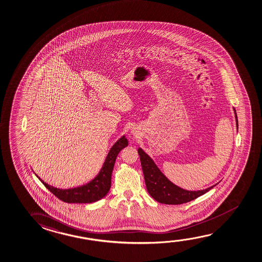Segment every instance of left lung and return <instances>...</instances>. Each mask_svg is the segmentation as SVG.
I'll return each instance as SVG.
<instances>
[{
    "label": "left lung",
    "mask_w": 262,
    "mask_h": 262,
    "mask_svg": "<svg viewBox=\"0 0 262 262\" xmlns=\"http://www.w3.org/2000/svg\"><path fill=\"white\" fill-rule=\"evenodd\" d=\"M235 112V110H234ZM236 124L238 119L235 112ZM141 159V167L144 174L145 183L148 193L156 201L166 205H181L192 201L212 189L213 186L199 191H188L176 186L164 176L154 161L141 148L138 149Z\"/></svg>",
    "instance_id": "left-lung-1"
}]
</instances>
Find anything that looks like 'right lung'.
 Returning <instances> with one entry per match:
<instances>
[{"mask_svg":"<svg viewBox=\"0 0 262 262\" xmlns=\"http://www.w3.org/2000/svg\"><path fill=\"white\" fill-rule=\"evenodd\" d=\"M128 146V140L125 137H121L120 140L112 147L110 151L107 155L106 160L103 163L102 169L99 174L93 179L91 182L88 183L84 186H78L70 189H58L56 187L46 184L43 180L42 184L57 196L61 201L66 203H76V204H88L98 201L100 199L104 198L107 193L109 192L111 187V179H112V172L114 170V163L117 158L119 152L121 149Z\"/></svg>","mask_w":262,"mask_h":262,"instance_id":"right-lung-1","label":"right lung"}]
</instances>
